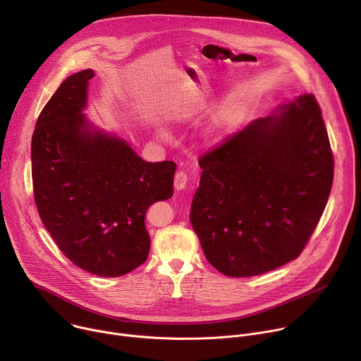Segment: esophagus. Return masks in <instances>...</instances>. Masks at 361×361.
Masks as SVG:
<instances>
[{"label": "esophagus", "mask_w": 361, "mask_h": 361, "mask_svg": "<svg viewBox=\"0 0 361 361\" xmlns=\"http://www.w3.org/2000/svg\"><path fill=\"white\" fill-rule=\"evenodd\" d=\"M188 184V174L185 171H177L174 176V187L177 190H184Z\"/></svg>", "instance_id": "34e87169"}]
</instances>
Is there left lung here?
I'll list each match as a JSON object with an SVG mask.
<instances>
[{"label": "left lung", "mask_w": 361, "mask_h": 361, "mask_svg": "<svg viewBox=\"0 0 361 361\" xmlns=\"http://www.w3.org/2000/svg\"><path fill=\"white\" fill-rule=\"evenodd\" d=\"M204 152L190 221L205 259L228 277L295 260L331 191L334 159L314 94H302Z\"/></svg>", "instance_id": "obj_1"}]
</instances>
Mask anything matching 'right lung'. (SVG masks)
Wrapping results in <instances>:
<instances>
[{"instance_id": "right-lung-1", "label": "right lung", "mask_w": 361, "mask_h": 361, "mask_svg": "<svg viewBox=\"0 0 361 361\" xmlns=\"http://www.w3.org/2000/svg\"><path fill=\"white\" fill-rule=\"evenodd\" d=\"M92 70L70 75L38 116L31 140L41 221L77 267L120 277L148 257L144 217L173 195L174 161L147 163L116 137L87 128L81 114Z\"/></svg>"}]
</instances>
